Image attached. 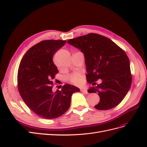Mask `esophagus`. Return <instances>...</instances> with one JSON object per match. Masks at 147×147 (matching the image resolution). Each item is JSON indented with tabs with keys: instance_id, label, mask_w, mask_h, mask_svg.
Instances as JSON below:
<instances>
[{
	"instance_id": "34e87169",
	"label": "esophagus",
	"mask_w": 147,
	"mask_h": 147,
	"mask_svg": "<svg viewBox=\"0 0 147 147\" xmlns=\"http://www.w3.org/2000/svg\"><path fill=\"white\" fill-rule=\"evenodd\" d=\"M81 91L83 92H84V93H85V94H88V92L86 89L82 88V89H81Z\"/></svg>"
}]
</instances>
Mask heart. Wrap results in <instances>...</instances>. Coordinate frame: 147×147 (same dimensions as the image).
<instances>
[{
    "label": "heart",
    "instance_id": "1",
    "mask_svg": "<svg viewBox=\"0 0 147 147\" xmlns=\"http://www.w3.org/2000/svg\"><path fill=\"white\" fill-rule=\"evenodd\" d=\"M70 81L75 85H82L84 81V78L82 75L80 74H74L69 76Z\"/></svg>",
    "mask_w": 147,
    "mask_h": 147
}]
</instances>
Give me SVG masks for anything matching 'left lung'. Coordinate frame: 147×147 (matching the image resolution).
<instances>
[{"label": "left lung", "instance_id": "obj_1", "mask_svg": "<svg viewBox=\"0 0 147 147\" xmlns=\"http://www.w3.org/2000/svg\"><path fill=\"white\" fill-rule=\"evenodd\" d=\"M70 45L81 50L86 66L87 82L96 85L88 92H97L100 102L97 110H109L117 106L127 92L132 83L129 60L126 53L109 38L90 33L70 39Z\"/></svg>", "mask_w": 147, "mask_h": 147}]
</instances>
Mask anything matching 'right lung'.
Segmentation results:
<instances>
[{"label": "right lung", "mask_w": 147, "mask_h": 147, "mask_svg": "<svg viewBox=\"0 0 147 147\" xmlns=\"http://www.w3.org/2000/svg\"><path fill=\"white\" fill-rule=\"evenodd\" d=\"M65 40H47L31 47L22 58L18 71V88L22 99L38 116L45 119L61 117L70 107L73 93L80 89L65 84L53 92V80L58 73L53 56Z\"/></svg>", "instance_id": "obj_1"}]
</instances>
